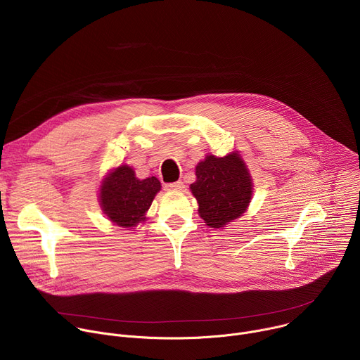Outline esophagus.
<instances>
[{"mask_svg": "<svg viewBox=\"0 0 360 360\" xmlns=\"http://www.w3.org/2000/svg\"><path fill=\"white\" fill-rule=\"evenodd\" d=\"M184 182L178 181V182H171V184H165V189L167 191H181L184 189Z\"/></svg>", "mask_w": 360, "mask_h": 360, "instance_id": "34e87169", "label": "esophagus"}]
</instances>
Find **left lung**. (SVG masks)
<instances>
[{
    "label": "left lung",
    "instance_id": "obj_1",
    "mask_svg": "<svg viewBox=\"0 0 360 360\" xmlns=\"http://www.w3.org/2000/svg\"><path fill=\"white\" fill-rule=\"evenodd\" d=\"M191 191L199 203L200 218L211 228H222L246 211L252 179L238 153L224 158L208 155L198 164Z\"/></svg>",
    "mask_w": 360,
    "mask_h": 360
}]
</instances>
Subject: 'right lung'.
<instances>
[{"label":"right lung","mask_w":360,"mask_h":360,"mask_svg":"<svg viewBox=\"0 0 360 360\" xmlns=\"http://www.w3.org/2000/svg\"><path fill=\"white\" fill-rule=\"evenodd\" d=\"M160 189L161 182L155 176L138 179L132 168L121 165L102 184L99 202L102 211L114 224L132 228L145 221L143 215Z\"/></svg>","instance_id":"add662e5"}]
</instances>
